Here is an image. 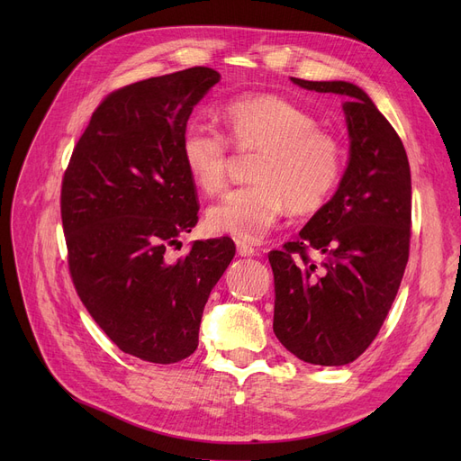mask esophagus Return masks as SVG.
I'll use <instances>...</instances> for the list:
<instances>
[{
  "label": "esophagus",
  "instance_id": "obj_1",
  "mask_svg": "<svg viewBox=\"0 0 461 461\" xmlns=\"http://www.w3.org/2000/svg\"><path fill=\"white\" fill-rule=\"evenodd\" d=\"M237 252H239V256H245V258L258 254V250L252 245L245 243V240H237Z\"/></svg>",
  "mask_w": 461,
  "mask_h": 461
}]
</instances>
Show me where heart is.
Wrapping results in <instances>:
<instances>
[{
  "label": "heart",
  "mask_w": 461,
  "mask_h": 461,
  "mask_svg": "<svg viewBox=\"0 0 461 461\" xmlns=\"http://www.w3.org/2000/svg\"><path fill=\"white\" fill-rule=\"evenodd\" d=\"M221 117L230 141L240 151L259 149L250 179L209 207L211 233L256 243L285 211L320 209L342 176V148L303 106L280 95H243L230 101ZM186 174L202 192L216 194L226 185L230 145L214 129L194 123L181 136Z\"/></svg>",
  "instance_id": "obj_1"
}]
</instances>
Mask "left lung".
Listing matches in <instances>:
<instances>
[{
	"instance_id": "left-lung-1",
	"label": "left lung",
	"mask_w": 461,
	"mask_h": 461,
	"mask_svg": "<svg viewBox=\"0 0 461 461\" xmlns=\"http://www.w3.org/2000/svg\"><path fill=\"white\" fill-rule=\"evenodd\" d=\"M303 89L346 96L349 160L334 196L273 250V330L297 358L349 365L374 342L409 258L411 169L403 143L358 86L292 78ZM308 249L324 254L312 262Z\"/></svg>"
}]
</instances>
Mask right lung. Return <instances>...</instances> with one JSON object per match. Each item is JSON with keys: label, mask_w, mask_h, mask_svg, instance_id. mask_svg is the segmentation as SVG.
Segmentation results:
<instances>
[{"label": "right lung", "mask_w": 461, "mask_h": 461, "mask_svg": "<svg viewBox=\"0 0 461 461\" xmlns=\"http://www.w3.org/2000/svg\"><path fill=\"white\" fill-rule=\"evenodd\" d=\"M218 82L216 70L192 67L110 93L63 177L61 221L78 297L121 351L155 365L196 351L211 289L235 256L230 237L167 254L198 222L181 136Z\"/></svg>", "instance_id": "1"}]
</instances>
